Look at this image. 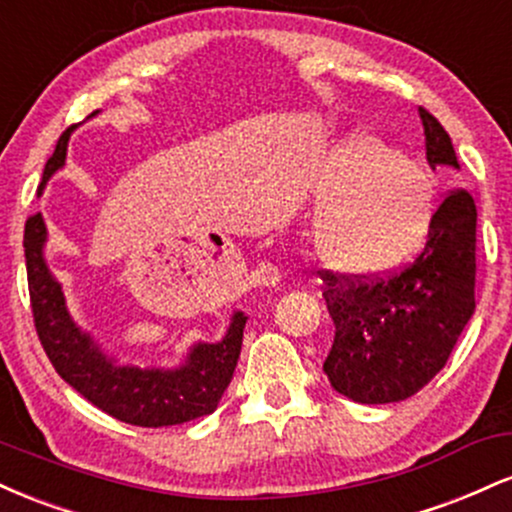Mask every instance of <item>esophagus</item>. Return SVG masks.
Here are the masks:
<instances>
[{"mask_svg": "<svg viewBox=\"0 0 512 512\" xmlns=\"http://www.w3.org/2000/svg\"><path fill=\"white\" fill-rule=\"evenodd\" d=\"M257 276H260L262 284L276 286L281 279V272H279V267H274V264H262V267L257 269Z\"/></svg>", "mask_w": 512, "mask_h": 512, "instance_id": "34e87169", "label": "esophagus"}]
</instances>
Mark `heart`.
Masks as SVG:
<instances>
[{"mask_svg":"<svg viewBox=\"0 0 512 512\" xmlns=\"http://www.w3.org/2000/svg\"><path fill=\"white\" fill-rule=\"evenodd\" d=\"M317 207L308 243L317 262L354 279L383 276L424 250L436 182L419 161L370 132L337 139L310 178Z\"/></svg>","mask_w":512,"mask_h":512,"instance_id":"1","label":"heart"}]
</instances>
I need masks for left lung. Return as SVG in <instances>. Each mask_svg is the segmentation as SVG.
<instances>
[{
  "instance_id": "8db88e82",
  "label": "left lung",
  "mask_w": 512,
  "mask_h": 512,
  "mask_svg": "<svg viewBox=\"0 0 512 512\" xmlns=\"http://www.w3.org/2000/svg\"><path fill=\"white\" fill-rule=\"evenodd\" d=\"M428 166L460 170L443 125L419 108ZM477 204L452 190L433 216L424 250L402 272L349 279L322 272L334 342L322 370L339 395L361 404L402 402L448 363L474 315Z\"/></svg>"
}]
</instances>
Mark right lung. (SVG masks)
Listing matches in <instances>:
<instances>
[{
  "instance_id": "1",
  "label": "right lung",
  "mask_w": 512,
  "mask_h": 512,
  "mask_svg": "<svg viewBox=\"0 0 512 512\" xmlns=\"http://www.w3.org/2000/svg\"><path fill=\"white\" fill-rule=\"evenodd\" d=\"M93 115H98V110ZM72 132L74 127H69L62 134L55 154L45 163L38 195H43L52 175L64 168ZM45 243L48 226L43 214H35L26 221L23 233L28 291L40 344L64 383L72 385L79 395L117 421L144 428L185 424L219 407L243 344V330L248 322L243 310L231 315V325L219 342L192 344L180 366H120L113 356L105 354L91 332L81 330L69 315L62 284L45 260Z\"/></svg>"
}]
</instances>
